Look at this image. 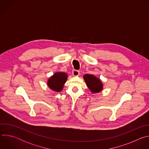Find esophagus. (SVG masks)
Here are the masks:
<instances>
[{"mask_svg":"<svg viewBox=\"0 0 149 149\" xmlns=\"http://www.w3.org/2000/svg\"><path fill=\"white\" fill-rule=\"evenodd\" d=\"M79 74V71L78 70H74L72 71V75L74 76H78Z\"/></svg>","mask_w":149,"mask_h":149,"instance_id":"obj_1","label":"esophagus"}]
</instances>
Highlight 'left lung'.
<instances>
[{
  "instance_id": "1",
  "label": "left lung",
  "mask_w": 149,
  "mask_h": 149,
  "mask_svg": "<svg viewBox=\"0 0 149 149\" xmlns=\"http://www.w3.org/2000/svg\"><path fill=\"white\" fill-rule=\"evenodd\" d=\"M84 79L92 93H99L102 90V84L100 79L93 75L86 74L84 76Z\"/></svg>"
}]
</instances>
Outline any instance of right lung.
I'll use <instances>...</instances> for the list:
<instances>
[{
    "label": "right lung",
    "mask_w": 149,
    "mask_h": 149,
    "mask_svg": "<svg viewBox=\"0 0 149 149\" xmlns=\"http://www.w3.org/2000/svg\"><path fill=\"white\" fill-rule=\"evenodd\" d=\"M67 74L65 72H56L48 81V86L52 90L61 91L67 79Z\"/></svg>",
    "instance_id": "add662e5"
}]
</instances>
